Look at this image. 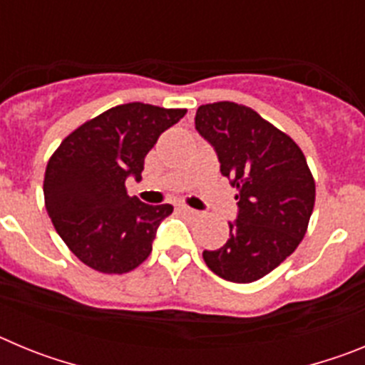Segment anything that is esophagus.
Masks as SVG:
<instances>
[{
    "label": "esophagus",
    "instance_id": "1",
    "mask_svg": "<svg viewBox=\"0 0 365 365\" xmlns=\"http://www.w3.org/2000/svg\"><path fill=\"white\" fill-rule=\"evenodd\" d=\"M180 212H182L185 215H188V217H197L199 215L197 210H193V208H190V206H186V205L180 206Z\"/></svg>",
    "mask_w": 365,
    "mask_h": 365
}]
</instances>
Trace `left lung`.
<instances>
[{"label":"left lung","mask_w":365,"mask_h":365,"mask_svg":"<svg viewBox=\"0 0 365 365\" xmlns=\"http://www.w3.org/2000/svg\"><path fill=\"white\" fill-rule=\"evenodd\" d=\"M195 130L217 151L240 206L227 243L202 257L222 279L252 283L303 240L314 208V177L298 144L252 108L205 104L195 113Z\"/></svg>","instance_id":"8db88e82"}]
</instances>
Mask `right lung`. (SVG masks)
Here are the masks:
<instances>
[{
  "mask_svg": "<svg viewBox=\"0 0 365 365\" xmlns=\"http://www.w3.org/2000/svg\"><path fill=\"white\" fill-rule=\"evenodd\" d=\"M186 109L131 102L83 122L51 155L45 208L71 252L104 274L137 269L151 254L155 232L172 205H146L125 192L140 179L144 157Z\"/></svg>",
  "mask_w": 365,
  "mask_h": 365,
  "instance_id": "obj_1",
  "label": "right lung"
}]
</instances>
